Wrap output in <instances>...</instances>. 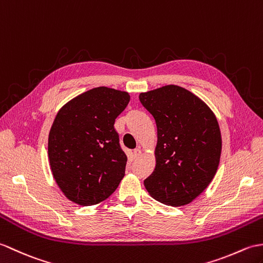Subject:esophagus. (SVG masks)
I'll use <instances>...</instances> for the list:
<instances>
[{
  "label": "esophagus",
  "instance_id": "obj_1",
  "mask_svg": "<svg viewBox=\"0 0 263 263\" xmlns=\"http://www.w3.org/2000/svg\"><path fill=\"white\" fill-rule=\"evenodd\" d=\"M133 153H134V157H138L139 155H141L142 152H141V149H139V148H135V149H134Z\"/></svg>",
  "mask_w": 263,
  "mask_h": 263
}]
</instances>
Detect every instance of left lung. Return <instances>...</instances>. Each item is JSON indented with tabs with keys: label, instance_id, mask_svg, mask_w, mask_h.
I'll return each instance as SVG.
<instances>
[{
	"label": "left lung",
	"instance_id": "left-lung-1",
	"mask_svg": "<svg viewBox=\"0 0 263 263\" xmlns=\"http://www.w3.org/2000/svg\"><path fill=\"white\" fill-rule=\"evenodd\" d=\"M157 128L156 165L144 180L148 194L165 205L183 206L199 196L217 171L221 136L207 104L178 85L139 95Z\"/></svg>",
	"mask_w": 263,
	"mask_h": 263
}]
</instances>
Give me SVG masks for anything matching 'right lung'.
<instances>
[{"mask_svg":"<svg viewBox=\"0 0 263 263\" xmlns=\"http://www.w3.org/2000/svg\"><path fill=\"white\" fill-rule=\"evenodd\" d=\"M129 100L125 91L99 86L56 115L48 137L49 164L63 194L78 205L106 200L125 177L127 156L114 125Z\"/></svg>","mask_w":263,"mask_h":263,"instance_id":"obj_1","label":"right lung"}]
</instances>
